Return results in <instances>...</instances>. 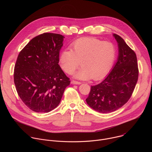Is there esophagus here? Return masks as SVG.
I'll list each match as a JSON object with an SVG mask.
<instances>
[{
  "label": "esophagus",
  "mask_w": 152,
  "mask_h": 152,
  "mask_svg": "<svg viewBox=\"0 0 152 152\" xmlns=\"http://www.w3.org/2000/svg\"><path fill=\"white\" fill-rule=\"evenodd\" d=\"M72 83L73 84H76V85H80V84H81L80 82H78V81H76V80H72Z\"/></svg>",
  "instance_id": "1"
}]
</instances>
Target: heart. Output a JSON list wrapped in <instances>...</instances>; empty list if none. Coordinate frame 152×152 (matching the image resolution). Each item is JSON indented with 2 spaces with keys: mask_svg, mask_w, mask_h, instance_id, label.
Segmentation results:
<instances>
[{
  "mask_svg": "<svg viewBox=\"0 0 152 152\" xmlns=\"http://www.w3.org/2000/svg\"><path fill=\"white\" fill-rule=\"evenodd\" d=\"M70 48L71 50L61 52L59 63L65 72L72 74L80 62L82 67L74 74L79 79H100L109 72L116 56L113 42L94 38H79L72 43Z\"/></svg>",
  "mask_w": 152,
  "mask_h": 152,
  "instance_id": "1",
  "label": "heart"
}]
</instances>
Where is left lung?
<instances>
[{
  "mask_svg": "<svg viewBox=\"0 0 152 152\" xmlns=\"http://www.w3.org/2000/svg\"><path fill=\"white\" fill-rule=\"evenodd\" d=\"M113 36L118 42V56L112 71L100 83L91 86L87 104L101 113L115 111L131 98L138 78L135 52L119 35Z\"/></svg>",
  "mask_w": 152,
  "mask_h": 152,
  "instance_id": "obj_1",
  "label": "left lung"
}]
</instances>
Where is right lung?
Here are the masks:
<instances>
[{"instance_id": "add662e5", "label": "right lung", "mask_w": 152, "mask_h": 152, "mask_svg": "<svg viewBox=\"0 0 152 152\" xmlns=\"http://www.w3.org/2000/svg\"><path fill=\"white\" fill-rule=\"evenodd\" d=\"M64 38L58 34H42L32 38L18 55L14 72L16 90L34 112L54 110L70 83L58 64Z\"/></svg>"}]
</instances>
